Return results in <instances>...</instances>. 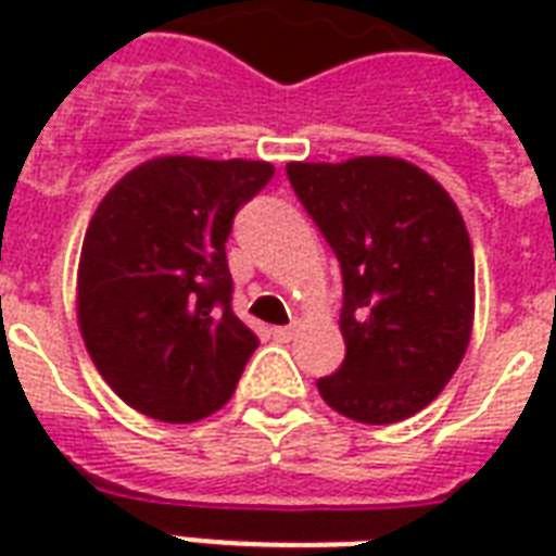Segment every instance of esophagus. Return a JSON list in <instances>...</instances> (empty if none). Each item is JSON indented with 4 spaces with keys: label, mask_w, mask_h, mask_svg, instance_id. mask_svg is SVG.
I'll list each match as a JSON object with an SVG mask.
<instances>
[{
    "label": "esophagus",
    "mask_w": 556,
    "mask_h": 556,
    "mask_svg": "<svg viewBox=\"0 0 556 556\" xmlns=\"http://www.w3.org/2000/svg\"><path fill=\"white\" fill-rule=\"evenodd\" d=\"M294 333H298V325L274 327V337H277V339H279V342H289V339H294Z\"/></svg>",
    "instance_id": "1"
}]
</instances>
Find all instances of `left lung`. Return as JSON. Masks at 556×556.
<instances>
[{
	"label": "left lung",
	"instance_id": "left-lung-1",
	"mask_svg": "<svg viewBox=\"0 0 556 556\" xmlns=\"http://www.w3.org/2000/svg\"><path fill=\"white\" fill-rule=\"evenodd\" d=\"M286 175L342 267L345 361L318 378V393L369 426L414 417L438 399L470 342L465 219L408 160L289 163Z\"/></svg>",
	"mask_w": 556,
	"mask_h": 556
}]
</instances>
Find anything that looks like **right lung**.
<instances>
[{
    "label": "right lung",
    "instance_id": "obj_1",
    "mask_svg": "<svg viewBox=\"0 0 556 556\" xmlns=\"http://www.w3.org/2000/svg\"><path fill=\"white\" fill-rule=\"evenodd\" d=\"M265 160L154 157L94 211L77 274V318L91 361L160 422L219 410L258 339L231 309V219L267 181Z\"/></svg>",
    "mask_w": 556,
    "mask_h": 556
}]
</instances>
